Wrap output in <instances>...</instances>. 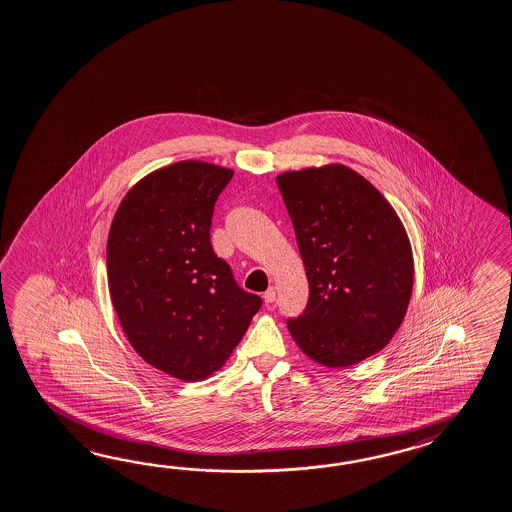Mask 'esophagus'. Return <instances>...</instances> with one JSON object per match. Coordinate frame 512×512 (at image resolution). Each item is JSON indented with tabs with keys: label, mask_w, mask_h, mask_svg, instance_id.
Segmentation results:
<instances>
[{
	"label": "esophagus",
	"mask_w": 512,
	"mask_h": 512,
	"mask_svg": "<svg viewBox=\"0 0 512 512\" xmlns=\"http://www.w3.org/2000/svg\"><path fill=\"white\" fill-rule=\"evenodd\" d=\"M263 300H265L267 304H273L274 300H276V287H269V289L263 293Z\"/></svg>",
	"instance_id": "obj_1"
}]
</instances>
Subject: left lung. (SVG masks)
I'll list each match as a JSON object with an SVG mask.
<instances>
[{"mask_svg":"<svg viewBox=\"0 0 512 512\" xmlns=\"http://www.w3.org/2000/svg\"><path fill=\"white\" fill-rule=\"evenodd\" d=\"M308 276V306L287 328L330 369L380 352L404 321L413 252L393 206L354 169L330 164L276 177Z\"/></svg>","mask_w":512,"mask_h":512,"instance_id":"1","label":"left lung"}]
</instances>
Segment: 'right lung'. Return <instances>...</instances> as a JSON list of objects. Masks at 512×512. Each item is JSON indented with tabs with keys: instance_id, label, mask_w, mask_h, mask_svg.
Segmentation results:
<instances>
[{
	"instance_id": "add662e5",
	"label": "right lung",
	"mask_w": 512,
	"mask_h": 512,
	"mask_svg": "<svg viewBox=\"0 0 512 512\" xmlns=\"http://www.w3.org/2000/svg\"><path fill=\"white\" fill-rule=\"evenodd\" d=\"M232 169L184 160L156 169L119 204L107 243L108 289L132 348L179 380L225 365L262 298L217 258L210 226Z\"/></svg>"
}]
</instances>
